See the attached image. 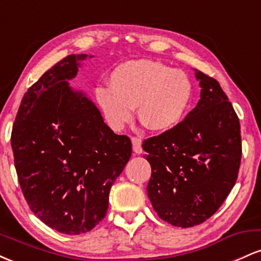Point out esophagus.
I'll use <instances>...</instances> for the list:
<instances>
[{
  "mask_svg": "<svg viewBox=\"0 0 261 261\" xmlns=\"http://www.w3.org/2000/svg\"><path fill=\"white\" fill-rule=\"evenodd\" d=\"M131 142H133V149L135 153L140 154L142 153V147H141V139L139 137H131Z\"/></svg>",
  "mask_w": 261,
  "mask_h": 261,
  "instance_id": "1",
  "label": "esophagus"
}]
</instances>
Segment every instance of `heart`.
Here are the masks:
<instances>
[{
  "label": "heart",
  "mask_w": 261,
  "mask_h": 261,
  "mask_svg": "<svg viewBox=\"0 0 261 261\" xmlns=\"http://www.w3.org/2000/svg\"><path fill=\"white\" fill-rule=\"evenodd\" d=\"M110 87H97L94 98L110 127L120 131L133 119V108L152 131H168L184 119L193 85L180 70L152 60H131L114 68Z\"/></svg>",
  "instance_id": "1"
}]
</instances>
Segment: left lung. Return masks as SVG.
<instances>
[{"label": "left lung", "instance_id": "1", "mask_svg": "<svg viewBox=\"0 0 261 261\" xmlns=\"http://www.w3.org/2000/svg\"><path fill=\"white\" fill-rule=\"evenodd\" d=\"M201 93L175 127L142 143L152 168L147 194L173 226L205 222L234 187L242 158L239 119L220 83L195 70Z\"/></svg>", "mask_w": 261, "mask_h": 261}]
</instances>
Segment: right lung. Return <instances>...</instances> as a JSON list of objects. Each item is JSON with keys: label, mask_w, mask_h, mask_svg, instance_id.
<instances>
[{"label": "right lung", "mask_w": 261, "mask_h": 261, "mask_svg": "<svg viewBox=\"0 0 261 261\" xmlns=\"http://www.w3.org/2000/svg\"><path fill=\"white\" fill-rule=\"evenodd\" d=\"M86 59L66 56L28 89L11 136L29 207L65 234L88 232L106 217L110 189L133 151L130 139L114 134L94 103L68 85Z\"/></svg>", "instance_id": "add662e5"}]
</instances>
